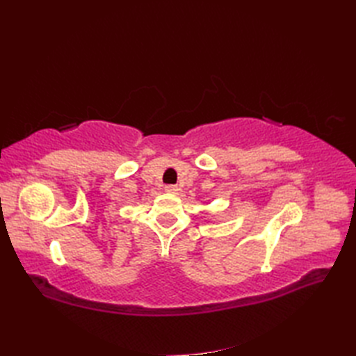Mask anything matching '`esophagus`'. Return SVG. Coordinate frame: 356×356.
<instances>
[{
  "instance_id": "1",
  "label": "esophagus",
  "mask_w": 356,
  "mask_h": 356,
  "mask_svg": "<svg viewBox=\"0 0 356 356\" xmlns=\"http://www.w3.org/2000/svg\"><path fill=\"white\" fill-rule=\"evenodd\" d=\"M165 191H166V193H170V195H177V193H178V187H177V186H166V187H165Z\"/></svg>"
}]
</instances>
